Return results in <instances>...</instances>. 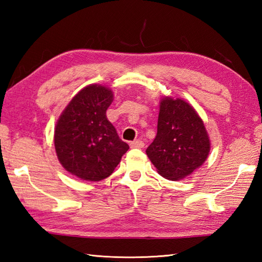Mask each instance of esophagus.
Masks as SVG:
<instances>
[{
	"mask_svg": "<svg viewBox=\"0 0 262 262\" xmlns=\"http://www.w3.org/2000/svg\"><path fill=\"white\" fill-rule=\"evenodd\" d=\"M129 145L133 148H142L144 146V142L141 141V140H136L134 142H130Z\"/></svg>",
	"mask_w": 262,
	"mask_h": 262,
	"instance_id": "obj_1",
	"label": "esophagus"
}]
</instances>
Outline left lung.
I'll return each instance as SVG.
<instances>
[{"mask_svg": "<svg viewBox=\"0 0 262 262\" xmlns=\"http://www.w3.org/2000/svg\"><path fill=\"white\" fill-rule=\"evenodd\" d=\"M209 151L208 133L192 105L180 98L161 99L158 134L146 148L158 173L181 180L204 164Z\"/></svg>", "mask_w": 262, "mask_h": 262, "instance_id": "left-lung-1", "label": "left lung"}]
</instances>
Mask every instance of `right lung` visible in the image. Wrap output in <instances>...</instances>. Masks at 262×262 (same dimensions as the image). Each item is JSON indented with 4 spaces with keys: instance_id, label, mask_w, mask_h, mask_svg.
Returning <instances> with one entry per match:
<instances>
[{
    "instance_id": "obj_1",
    "label": "right lung",
    "mask_w": 262,
    "mask_h": 262,
    "mask_svg": "<svg viewBox=\"0 0 262 262\" xmlns=\"http://www.w3.org/2000/svg\"><path fill=\"white\" fill-rule=\"evenodd\" d=\"M113 100L114 92L107 86L83 88L55 126L54 144L59 163L81 180L96 182L108 178L129 148L105 116Z\"/></svg>"
}]
</instances>
